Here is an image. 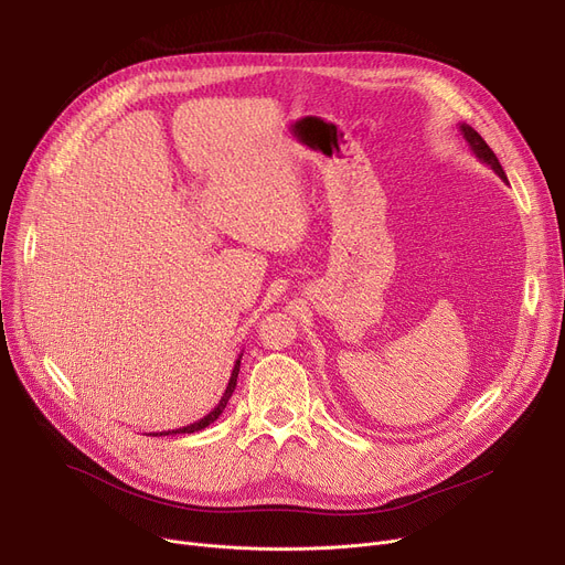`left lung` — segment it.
<instances>
[{
    "mask_svg": "<svg viewBox=\"0 0 565 565\" xmlns=\"http://www.w3.org/2000/svg\"><path fill=\"white\" fill-rule=\"evenodd\" d=\"M458 130H460V135H462V139L467 141V146H469V151L477 156L483 164H488L503 183H509L507 181V173H503V169H501V164H499V160H497V156L492 153V148L483 141V137L473 130L471 126H467V124H458Z\"/></svg>",
    "mask_w": 565,
    "mask_h": 565,
    "instance_id": "8db88e82",
    "label": "left lung"
}]
</instances>
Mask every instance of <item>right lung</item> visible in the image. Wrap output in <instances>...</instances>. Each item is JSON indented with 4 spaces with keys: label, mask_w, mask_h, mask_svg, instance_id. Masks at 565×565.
<instances>
[{
    "label": "right lung",
    "mask_w": 565,
    "mask_h": 565,
    "mask_svg": "<svg viewBox=\"0 0 565 565\" xmlns=\"http://www.w3.org/2000/svg\"><path fill=\"white\" fill-rule=\"evenodd\" d=\"M241 360H243V352L237 354V360H235V364H233V371H231V377H228V384H226V390H224V394H222V398H220V403L205 414L203 419H199V422H194V424H190V426H183V428H175V430H162V433H148V435H153V437H160V435H175V433H199V430H203L205 426H211L213 422H217V417L220 414L224 412V407H226V403H228V398H231V394H233V390H235V384H237V371H241Z\"/></svg>",
    "instance_id": "add662e5"
}]
</instances>
